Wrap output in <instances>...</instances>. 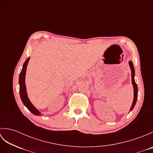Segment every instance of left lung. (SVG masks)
Here are the masks:
<instances>
[{
  "mask_svg": "<svg viewBox=\"0 0 153 153\" xmlns=\"http://www.w3.org/2000/svg\"><path fill=\"white\" fill-rule=\"evenodd\" d=\"M129 67H130L131 71V82H132V85L133 87H134V100H133V103L132 105L130 108V110L129 111H131L133 108H134V106L136 104V102H137V93H138V88H137V85L136 84L135 79H134V77H135V69L134 67V64H133V62L130 60L129 62Z\"/></svg>",
  "mask_w": 153,
  "mask_h": 153,
  "instance_id": "obj_1",
  "label": "left lung"
}]
</instances>
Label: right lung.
I'll use <instances>...</instances> for the list:
<instances>
[{
    "label": "right lung",
    "instance_id": "right-lung-1",
    "mask_svg": "<svg viewBox=\"0 0 153 153\" xmlns=\"http://www.w3.org/2000/svg\"><path fill=\"white\" fill-rule=\"evenodd\" d=\"M30 57L27 58V60L25 61V62L23 65L22 70L21 71L20 74H19V95H20L21 99L22 102L24 103V105L27 107V109L30 111L34 115L36 116H41V112L35 108V107L33 105L30 101V100L29 99L27 94V90H26V86H25V74H26V70L27 64L30 60Z\"/></svg>",
    "mask_w": 153,
    "mask_h": 153
}]
</instances>
